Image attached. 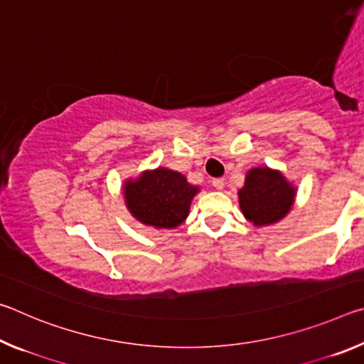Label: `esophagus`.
I'll return each instance as SVG.
<instances>
[{
    "mask_svg": "<svg viewBox=\"0 0 364 364\" xmlns=\"http://www.w3.org/2000/svg\"><path fill=\"white\" fill-rule=\"evenodd\" d=\"M212 184H213L215 189L221 191V189L225 188V178H215V180L212 181Z\"/></svg>",
    "mask_w": 364,
    "mask_h": 364,
    "instance_id": "obj_1",
    "label": "esophagus"
}]
</instances>
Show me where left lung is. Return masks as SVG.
I'll list each match as a JSON object with an SVG mask.
<instances>
[{"instance_id":"left-lung-1","label":"left lung","mask_w":364,"mask_h":364,"mask_svg":"<svg viewBox=\"0 0 364 364\" xmlns=\"http://www.w3.org/2000/svg\"><path fill=\"white\" fill-rule=\"evenodd\" d=\"M237 196L244 217L255 226H267L282 220L291 210L295 188L281 171L257 167L245 175Z\"/></svg>"}]
</instances>
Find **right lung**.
Segmentation results:
<instances>
[{
	"mask_svg": "<svg viewBox=\"0 0 364 364\" xmlns=\"http://www.w3.org/2000/svg\"><path fill=\"white\" fill-rule=\"evenodd\" d=\"M199 188L189 184L178 171L159 167L141 173L136 180H128L123 186L127 208L146 226H180L189 215L193 197Z\"/></svg>",
	"mask_w": 364,
	"mask_h": 364,
	"instance_id": "1",
	"label": "right lung"
}]
</instances>
